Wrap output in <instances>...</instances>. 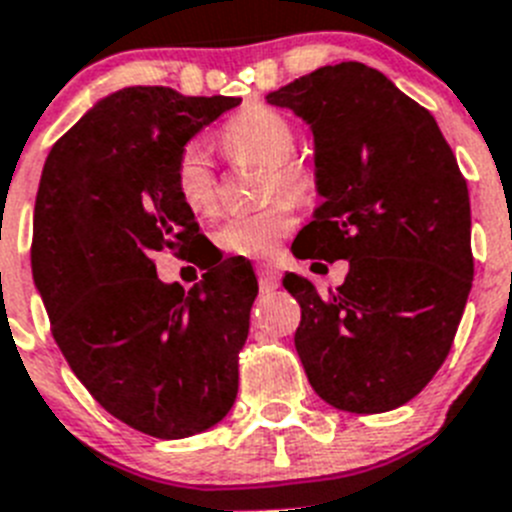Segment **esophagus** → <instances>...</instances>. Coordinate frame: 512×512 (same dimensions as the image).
<instances>
[{
    "label": "esophagus",
    "instance_id": "obj_1",
    "mask_svg": "<svg viewBox=\"0 0 512 512\" xmlns=\"http://www.w3.org/2000/svg\"><path fill=\"white\" fill-rule=\"evenodd\" d=\"M256 274H259V287L266 289V292L277 289L279 282H282V274H279V269L271 264H259L256 266Z\"/></svg>",
    "mask_w": 512,
    "mask_h": 512
}]
</instances>
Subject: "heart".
I'll return each instance as SVG.
<instances>
[{"instance_id": "heart-1", "label": "heart", "mask_w": 512, "mask_h": 512, "mask_svg": "<svg viewBox=\"0 0 512 512\" xmlns=\"http://www.w3.org/2000/svg\"><path fill=\"white\" fill-rule=\"evenodd\" d=\"M220 146L235 164H264V194L274 200L261 210L230 215L215 230V243L233 256L264 259L277 251L279 243L295 230L294 202L307 205L315 197L318 171L295 153V125L269 104L253 102L235 112L220 130ZM174 189L194 215H212L217 210L220 184L205 143L189 140L176 153Z\"/></svg>"}]
</instances>
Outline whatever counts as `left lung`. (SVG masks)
Returning <instances> with one entry per match:
<instances>
[{"instance_id": "left-lung-1", "label": "left lung", "mask_w": 512, "mask_h": 512, "mask_svg": "<svg viewBox=\"0 0 512 512\" xmlns=\"http://www.w3.org/2000/svg\"><path fill=\"white\" fill-rule=\"evenodd\" d=\"M310 122L323 205L297 259H348L341 287L287 274L295 346L312 390L348 413L413 400L454 343L474 277L467 179L415 99L372 66H323L271 92Z\"/></svg>"}]
</instances>
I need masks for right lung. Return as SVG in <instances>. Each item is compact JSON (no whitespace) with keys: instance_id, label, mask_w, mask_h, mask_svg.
I'll use <instances>...</instances> for the list:
<instances>
[{"instance_id":"obj_1","label":"right lung","mask_w":512,"mask_h":512,"mask_svg":"<svg viewBox=\"0 0 512 512\" xmlns=\"http://www.w3.org/2000/svg\"><path fill=\"white\" fill-rule=\"evenodd\" d=\"M235 104L120 89L53 143L40 176L30 259L53 338L89 395L153 438L207 431L238 395V354L259 295L251 264L202 266V284L184 295L158 279L153 261L202 241L174 189V161Z\"/></svg>"}]
</instances>
